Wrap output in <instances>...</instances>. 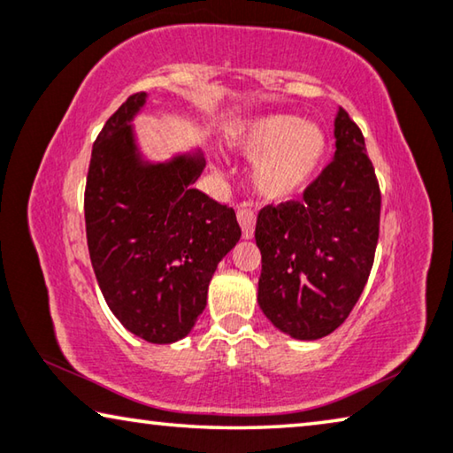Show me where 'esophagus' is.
<instances>
[{"label": "esophagus", "mask_w": 453, "mask_h": 453, "mask_svg": "<svg viewBox=\"0 0 453 453\" xmlns=\"http://www.w3.org/2000/svg\"><path fill=\"white\" fill-rule=\"evenodd\" d=\"M236 220H239L242 239H253L255 234V214L249 211V208H239L236 212Z\"/></svg>", "instance_id": "obj_1"}]
</instances>
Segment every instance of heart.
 I'll list each match as a JSON object with an SVG mask.
<instances>
[{
	"mask_svg": "<svg viewBox=\"0 0 453 453\" xmlns=\"http://www.w3.org/2000/svg\"><path fill=\"white\" fill-rule=\"evenodd\" d=\"M226 143L242 156L257 157L250 182L269 203H288L302 194L330 151V139L318 123L289 113L236 121L226 129Z\"/></svg>",
	"mask_w": 453,
	"mask_h": 453,
	"instance_id": "b5f03b06",
	"label": "heart"
}]
</instances>
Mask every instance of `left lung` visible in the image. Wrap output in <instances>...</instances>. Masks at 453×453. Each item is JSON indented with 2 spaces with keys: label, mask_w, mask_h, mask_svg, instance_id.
Masks as SVG:
<instances>
[{
  "label": "left lung",
  "mask_w": 453,
  "mask_h": 453,
  "mask_svg": "<svg viewBox=\"0 0 453 453\" xmlns=\"http://www.w3.org/2000/svg\"><path fill=\"white\" fill-rule=\"evenodd\" d=\"M336 151L303 203L263 208L259 308L296 340L332 334L350 314L371 275L379 241L380 192L365 137L340 107Z\"/></svg>",
  "instance_id": "left-lung-1"
}]
</instances>
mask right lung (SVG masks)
Instances as JSON below:
<instances>
[{"label":"right lung","mask_w":453,"mask_h":453,"mask_svg":"<svg viewBox=\"0 0 453 453\" xmlns=\"http://www.w3.org/2000/svg\"><path fill=\"white\" fill-rule=\"evenodd\" d=\"M145 103L148 93L131 95L93 145L87 242L103 297L123 328L172 344L204 311L208 283L241 228L233 208L192 188L206 165L198 148L165 162L143 154L134 121Z\"/></svg>","instance_id":"add662e5"}]
</instances>
